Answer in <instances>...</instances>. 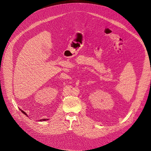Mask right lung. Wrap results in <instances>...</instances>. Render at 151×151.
I'll use <instances>...</instances> for the list:
<instances>
[{
	"instance_id": "1",
	"label": "right lung",
	"mask_w": 151,
	"mask_h": 151,
	"mask_svg": "<svg viewBox=\"0 0 151 151\" xmlns=\"http://www.w3.org/2000/svg\"><path fill=\"white\" fill-rule=\"evenodd\" d=\"M19 110L21 111V112H22L23 114H24V115H27V114H26L25 112H24L23 111H22V110L20 109H19ZM47 120H48V119H40V120H39V121H47Z\"/></svg>"
}]
</instances>
